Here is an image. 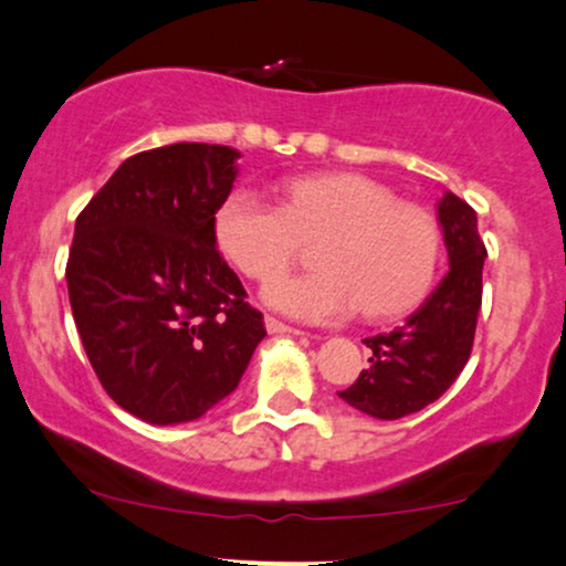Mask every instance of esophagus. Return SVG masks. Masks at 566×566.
Returning <instances> with one entry per match:
<instances>
[{
  "instance_id": "obj_1",
  "label": "esophagus",
  "mask_w": 566,
  "mask_h": 566,
  "mask_svg": "<svg viewBox=\"0 0 566 566\" xmlns=\"http://www.w3.org/2000/svg\"><path fill=\"white\" fill-rule=\"evenodd\" d=\"M266 328H269V334H290V336H303L305 334V331H300L295 326H287V323L274 318V315H266Z\"/></svg>"
}]
</instances>
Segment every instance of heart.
I'll return each mask as SVG.
<instances>
[{
	"instance_id": "b5f03b06",
	"label": "heart",
	"mask_w": 566,
	"mask_h": 566,
	"mask_svg": "<svg viewBox=\"0 0 566 566\" xmlns=\"http://www.w3.org/2000/svg\"><path fill=\"white\" fill-rule=\"evenodd\" d=\"M321 237L318 275L263 290L271 307L307 323H336L359 307L373 318L401 313L424 295L440 259L434 217L357 172L290 180L282 207L240 188L214 212L217 248L253 282L283 273L303 242Z\"/></svg>"
}]
</instances>
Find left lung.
I'll return each instance as SVG.
<instances>
[{
	"instance_id": "left-lung-1",
	"label": "left lung",
	"mask_w": 566,
	"mask_h": 566,
	"mask_svg": "<svg viewBox=\"0 0 566 566\" xmlns=\"http://www.w3.org/2000/svg\"><path fill=\"white\" fill-rule=\"evenodd\" d=\"M450 271L419 311L390 334L365 338L373 349L370 367L338 398L375 419H401L437 401L453 386L471 357L481 311V271L486 245L476 212L455 193L437 205Z\"/></svg>"
}]
</instances>
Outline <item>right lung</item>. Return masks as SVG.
I'll list each match as a JSON object with an SVG mask.
<instances>
[{
    "label": "right lung",
    "mask_w": 566,
    "mask_h": 566,
    "mask_svg": "<svg viewBox=\"0 0 566 566\" xmlns=\"http://www.w3.org/2000/svg\"><path fill=\"white\" fill-rule=\"evenodd\" d=\"M238 149H147L87 201L66 261L72 315L113 401L149 424L199 419L243 378L263 315L214 240Z\"/></svg>",
    "instance_id": "1"
}]
</instances>
